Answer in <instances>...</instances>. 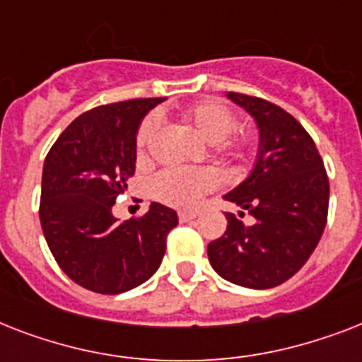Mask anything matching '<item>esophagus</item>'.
I'll list each match as a JSON object with an SVG mask.
<instances>
[{
  "mask_svg": "<svg viewBox=\"0 0 362 362\" xmlns=\"http://www.w3.org/2000/svg\"><path fill=\"white\" fill-rule=\"evenodd\" d=\"M195 218H197V212H192V210H182V212H178V220H180L182 223L195 220Z\"/></svg>",
  "mask_w": 362,
  "mask_h": 362,
  "instance_id": "34e87169",
  "label": "esophagus"
}]
</instances>
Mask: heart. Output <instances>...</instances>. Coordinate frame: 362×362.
Returning a JSON list of instances; mask_svg holds the SVG:
<instances>
[{"label": "heart", "instance_id": "heart-1", "mask_svg": "<svg viewBox=\"0 0 362 362\" xmlns=\"http://www.w3.org/2000/svg\"><path fill=\"white\" fill-rule=\"evenodd\" d=\"M182 118L197 131L214 150L226 158H240L247 146L244 133H231L237 127V115L226 103L204 99L184 109ZM158 133V118L146 116L136 129V152L146 156ZM216 175L210 169H173L161 170L152 180V195L161 203L175 209H195L201 199L216 187Z\"/></svg>", "mask_w": 362, "mask_h": 362}]
</instances>
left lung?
<instances>
[{"label": "left lung", "instance_id": "1", "mask_svg": "<svg viewBox=\"0 0 362 362\" xmlns=\"http://www.w3.org/2000/svg\"><path fill=\"white\" fill-rule=\"evenodd\" d=\"M259 127L252 175L227 193L253 218L227 212V231L209 244L212 269L237 286L269 289L300 270L317 246L329 214V176L314 139L287 110L267 99L229 92Z\"/></svg>", "mask_w": 362, "mask_h": 362}]
</instances>
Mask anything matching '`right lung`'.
<instances>
[{
    "label": "right lung",
    "instance_id": "obj_1",
    "mask_svg": "<svg viewBox=\"0 0 362 362\" xmlns=\"http://www.w3.org/2000/svg\"><path fill=\"white\" fill-rule=\"evenodd\" d=\"M163 98L101 105L71 122L47 153L39 218L56 263L71 280L101 295L141 286L159 269L173 209L152 203L144 216L118 221L116 197L135 175L136 129Z\"/></svg>",
    "mask_w": 362,
    "mask_h": 362
}]
</instances>
